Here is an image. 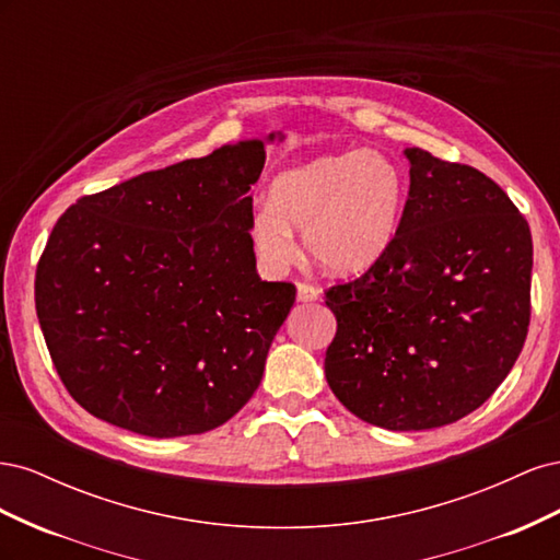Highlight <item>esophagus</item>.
I'll return each instance as SVG.
<instances>
[{
    "instance_id": "esophagus-1",
    "label": "esophagus",
    "mask_w": 560,
    "mask_h": 560,
    "mask_svg": "<svg viewBox=\"0 0 560 560\" xmlns=\"http://www.w3.org/2000/svg\"><path fill=\"white\" fill-rule=\"evenodd\" d=\"M296 299H299L301 303L317 301V299H319V290H317V287L308 284V282H299V284H296Z\"/></svg>"
}]
</instances>
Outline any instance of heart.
<instances>
[{
  "instance_id": "b5f03b06",
  "label": "heart",
  "mask_w": 560,
  "mask_h": 560,
  "mask_svg": "<svg viewBox=\"0 0 560 560\" xmlns=\"http://www.w3.org/2000/svg\"><path fill=\"white\" fill-rule=\"evenodd\" d=\"M406 200L399 165L381 151L317 156L280 173L268 206L252 217L259 259L280 268L294 257V235L327 273L352 276L374 266L393 245Z\"/></svg>"
}]
</instances>
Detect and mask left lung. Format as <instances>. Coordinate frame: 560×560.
Returning <instances> with one entry per match:
<instances>
[{
  "instance_id": "obj_1",
  "label": "left lung",
  "mask_w": 560,
  "mask_h": 560,
  "mask_svg": "<svg viewBox=\"0 0 560 560\" xmlns=\"http://www.w3.org/2000/svg\"><path fill=\"white\" fill-rule=\"evenodd\" d=\"M397 238L358 280L327 290L325 376L350 413L395 432L471 413L510 374L530 325V226L477 167L404 151Z\"/></svg>"
}]
</instances>
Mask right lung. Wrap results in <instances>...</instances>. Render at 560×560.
I'll return each instance as SVG.
<instances>
[{
	"instance_id": "right-lung-1",
	"label": "right lung",
	"mask_w": 560,
	"mask_h": 560,
	"mask_svg": "<svg viewBox=\"0 0 560 560\" xmlns=\"http://www.w3.org/2000/svg\"><path fill=\"white\" fill-rule=\"evenodd\" d=\"M264 163V140L224 144L83 196L58 219L37 317L89 413L167 439L224 425L249 401L296 299L292 282L257 273L249 186Z\"/></svg>"
}]
</instances>
